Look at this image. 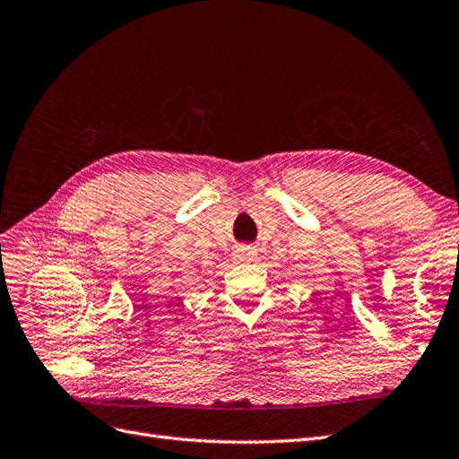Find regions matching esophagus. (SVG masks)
Instances as JSON below:
<instances>
[{"mask_svg":"<svg viewBox=\"0 0 459 459\" xmlns=\"http://www.w3.org/2000/svg\"><path fill=\"white\" fill-rule=\"evenodd\" d=\"M256 248L255 247H239L238 251H235V258L245 260V262H253L256 258Z\"/></svg>","mask_w":459,"mask_h":459,"instance_id":"1","label":"esophagus"}]
</instances>
